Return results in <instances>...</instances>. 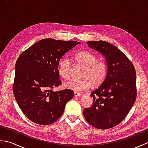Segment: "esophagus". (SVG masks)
<instances>
[{
  "mask_svg": "<svg viewBox=\"0 0 148 148\" xmlns=\"http://www.w3.org/2000/svg\"><path fill=\"white\" fill-rule=\"evenodd\" d=\"M82 93H78V92H74V96L75 97H81L82 96Z\"/></svg>",
  "mask_w": 148,
  "mask_h": 148,
  "instance_id": "34e87169",
  "label": "esophagus"
}]
</instances>
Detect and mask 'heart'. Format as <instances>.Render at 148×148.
I'll use <instances>...</instances> for the list:
<instances>
[{
  "label": "heart",
  "mask_w": 148,
  "mask_h": 148,
  "mask_svg": "<svg viewBox=\"0 0 148 148\" xmlns=\"http://www.w3.org/2000/svg\"><path fill=\"white\" fill-rule=\"evenodd\" d=\"M74 60L78 64L84 68L81 79H73L64 84L65 88L81 92L102 84L108 75V65L102 60H98L96 55L89 51H83L74 56ZM71 63L67 58H63L58 62V73L65 80L71 78Z\"/></svg>",
  "instance_id": "heart-1"
}]
</instances>
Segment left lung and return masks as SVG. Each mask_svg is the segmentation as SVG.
I'll return each instance as SVG.
<instances>
[{"mask_svg":"<svg viewBox=\"0 0 148 148\" xmlns=\"http://www.w3.org/2000/svg\"><path fill=\"white\" fill-rule=\"evenodd\" d=\"M86 44L105 56L108 72L103 83L92 92L93 105L84 109L83 114L93 127L108 129L123 120L136 101V70L127 56L111 44L103 40Z\"/></svg>","mask_w":148,"mask_h":148,"instance_id":"8db88e82","label":"left lung"}]
</instances>
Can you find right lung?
<instances>
[{
    "mask_svg": "<svg viewBox=\"0 0 148 148\" xmlns=\"http://www.w3.org/2000/svg\"><path fill=\"white\" fill-rule=\"evenodd\" d=\"M79 44L44 39L19 56L12 90L21 111L32 122L42 125L54 123L74 97L72 90L53 92V89L62 83L58 71L60 60Z\"/></svg>",
    "mask_w": 148,
    "mask_h": 148,
    "instance_id": "1",
    "label": "right lung"
}]
</instances>
